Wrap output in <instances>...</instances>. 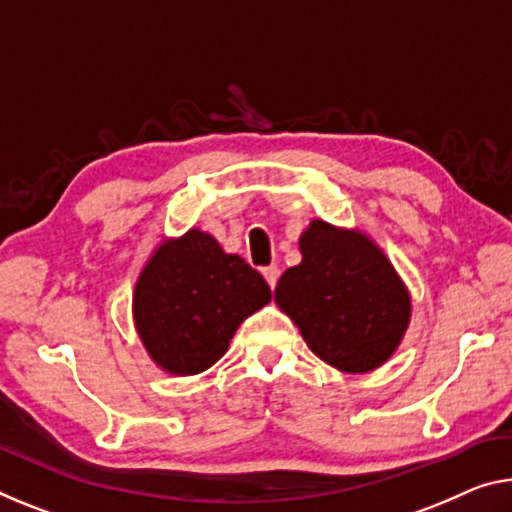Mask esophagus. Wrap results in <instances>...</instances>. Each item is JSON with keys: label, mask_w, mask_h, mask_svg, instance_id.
I'll list each match as a JSON object with an SVG mask.
<instances>
[{"label": "esophagus", "mask_w": 512, "mask_h": 512, "mask_svg": "<svg viewBox=\"0 0 512 512\" xmlns=\"http://www.w3.org/2000/svg\"><path fill=\"white\" fill-rule=\"evenodd\" d=\"M262 275H264V280L269 282V287L275 289V285H278V278H280V269H278V266H264Z\"/></svg>", "instance_id": "esophagus-1"}]
</instances>
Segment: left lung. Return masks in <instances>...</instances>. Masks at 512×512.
<instances>
[{"label": "left lung", "mask_w": 512, "mask_h": 512, "mask_svg": "<svg viewBox=\"0 0 512 512\" xmlns=\"http://www.w3.org/2000/svg\"><path fill=\"white\" fill-rule=\"evenodd\" d=\"M300 259L275 287V303L310 351L344 373L392 358L410 326L412 298L380 246L360 230L314 218L298 239Z\"/></svg>", "instance_id": "8db88e82"}]
</instances>
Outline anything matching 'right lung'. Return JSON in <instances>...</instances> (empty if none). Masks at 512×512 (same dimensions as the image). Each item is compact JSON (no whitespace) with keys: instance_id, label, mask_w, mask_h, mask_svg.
Returning <instances> with one entry per match:
<instances>
[{"instance_id":"obj_1","label":"right lung","mask_w":512,"mask_h":512,"mask_svg":"<svg viewBox=\"0 0 512 512\" xmlns=\"http://www.w3.org/2000/svg\"><path fill=\"white\" fill-rule=\"evenodd\" d=\"M266 303L271 289L262 275L191 227L154 248L136 280L132 314L161 371L196 376L223 358L237 328Z\"/></svg>"}]
</instances>
